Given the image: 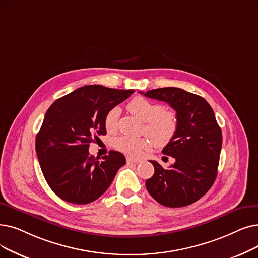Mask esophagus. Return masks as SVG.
<instances>
[{"mask_svg":"<svg viewBox=\"0 0 258 258\" xmlns=\"http://www.w3.org/2000/svg\"><path fill=\"white\" fill-rule=\"evenodd\" d=\"M126 160H127V162H133V163H139V162H141V160L140 159H137V158H134V157H126Z\"/></svg>","mask_w":258,"mask_h":258,"instance_id":"obj_1","label":"esophagus"}]
</instances>
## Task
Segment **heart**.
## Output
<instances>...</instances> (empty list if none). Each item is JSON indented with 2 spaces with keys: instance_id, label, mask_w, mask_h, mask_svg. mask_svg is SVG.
I'll return each mask as SVG.
<instances>
[{
  "instance_id": "obj_1",
  "label": "heart",
  "mask_w": 258,
  "mask_h": 258,
  "mask_svg": "<svg viewBox=\"0 0 258 258\" xmlns=\"http://www.w3.org/2000/svg\"><path fill=\"white\" fill-rule=\"evenodd\" d=\"M128 109L144 121V131L149 137L119 136L114 139V147L130 156H139L152 148L153 141L158 147H164L175 137L178 130V118L174 110L164 109L159 104L143 97L134 98L128 103ZM120 108L111 107L104 117V126L107 132H115L118 126Z\"/></svg>"
}]
</instances>
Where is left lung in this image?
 Segmentation results:
<instances>
[{"label":"left lung","instance_id":"left-lung-1","mask_svg":"<svg viewBox=\"0 0 258 258\" xmlns=\"http://www.w3.org/2000/svg\"><path fill=\"white\" fill-rule=\"evenodd\" d=\"M140 94L166 102L176 110L178 130L162 153L175 163L164 170L157 162L153 177L145 181L151 196L164 207L194 204L214 183L222 144L221 130L214 111L198 95L177 87H163Z\"/></svg>","mask_w":258,"mask_h":258}]
</instances>
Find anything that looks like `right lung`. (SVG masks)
<instances>
[{"label":"right lung","mask_w":258,"mask_h":258,"mask_svg":"<svg viewBox=\"0 0 258 258\" xmlns=\"http://www.w3.org/2000/svg\"><path fill=\"white\" fill-rule=\"evenodd\" d=\"M134 92L86 85L50 105L36 138V152L55 195L67 203L86 205L105 193L126 159L120 152L109 151L99 161L88 148L99 135L106 134L107 111Z\"/></svg>","instance_id":"right-lung-1"}]
</instances>
